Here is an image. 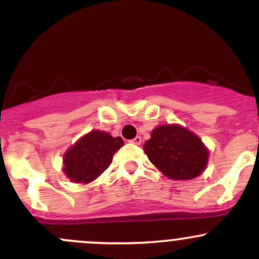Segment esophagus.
Segmentation results:
<instances>
[{
    "label": "esophagus",
    "instance_id": "1",
    "mask_svg": "<svg viewBox=\"0 0 259 259\" xmlns=\"http://www.w3.org/2000/svg\"><path fill=\"white\" fill-rule=\"evenodd\" d=\"M130 143H132V144H135V145H140V144H142V138H140V137L134 138V139L130 140Z\"/></svg>",
    "mask_w": 259,
    "mask_h": 259
}]
</instances>
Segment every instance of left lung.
<instances>
[{
  "mask_svg": "<svg viewBox=\"0 0 259 259\" xmlns=\"http://www.w3.org/2000/svg\"><path fill=\"white\" fill-rule=\"evenodd\" d=\"M144 150L149 160L170 179H193L207 166L208 150L202 140L178 125L154 129Z\"/></svg>",
  "mask_w": 259,
  "mask_h": 259,
  "instance_id": "left-lung-1",
  "label": "left lung"
}]
</instances>
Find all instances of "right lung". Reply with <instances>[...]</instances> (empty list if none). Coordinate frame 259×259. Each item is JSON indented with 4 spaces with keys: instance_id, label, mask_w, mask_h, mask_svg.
<instances>
[{
    "instance_id": "right-lung-1",
    "label": "right lung",
    "mask_w": 259,
    "mask_h": 259,
    "mask_svg": "<svg viewBox=\"0 0 259 259\" xmlns=\"http://www.w3.org/2000/svg\"><path fill=\"white\" fill-rule=\"evenodd\" d=\"M122 145L121 138H113L104 132L94 130L65 154V174L72 182H93L109 168L113 155Z\"/></svg>"
}]
</instances>
